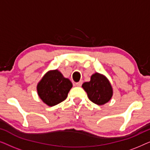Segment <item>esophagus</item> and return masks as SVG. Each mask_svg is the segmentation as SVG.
Here are the masks:
<instances>
[{
	"instance_id": "1",
	"label": "esophagus",
	"mask_w": 150,
	"mask_h": 150,
	"mask_svg": "<svg viewBox=\"0 0 150 150\" xmlns=\"http://www.w3.org/2000/svg\"><path fill=\"white\" fill-rule=\"evenodd\" d=\"M82 83H83V82L82 81L78 82V83H76V86H77V87H81L82 85Z\"/></svg>"
}]
</instances>
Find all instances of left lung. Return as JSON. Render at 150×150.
<instances>
[{"instance_id":"8db88e82","label":"left lung","mask_w":150,"mask_h":150,"mask_svg":"<svg viewBox=\"0 0 150 150\" xmlns=\"http://www.w3.org/2000/svg\"><path fill=\"white\" fill-rule=\"evenodd\" d=\"M82 87L87 92L89 99L99 106L109 102L113 95V90L108 79L98 72L92 74L90 81L84 83Z\"/></svg>"}]
</instances>
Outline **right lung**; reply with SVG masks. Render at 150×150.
I'll return each instance as SVG.
<instances>
[{
    "label": "right lung",
    "instance_id": "right-lung-1",
    "mask_svg": "<svg viewBox=\"0 0 150 150\" xmlns=\"http://www.w3.org/2000/svg\"><path fill=\"white\" fill-rule=\"evenodd\" d=\"M71 87V82L58 69H54L45 74L37 85V91L44 103L53 106L66 99Z\"/></svg>",
    "mask_w": 150,
    "mask_h": 150
}]
</instances>
